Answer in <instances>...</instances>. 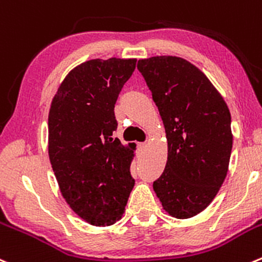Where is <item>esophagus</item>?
I'll list each match as a JSON object with an SVG mask.
<instances>
[{
  "instance_id": "34e87169",
  "label": "esophagus",
  "mask_w": 262,
  "mask_h": 262,
  "mask_svg": "<svg viewBox=\"0 0 262 262\" xmlns=\"http://www.w3.org/2000/svg\"><path fill=\"white\" fill-rule=\"evenodd\" d=\"M147 148V143L146 142H141V143H138V149L139 151H144V149Z\"/></svg>"
}]
</instances>
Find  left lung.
Instances as JSON below:
<instances>
[{
    "label": "left lung",
    "instance_id": "obj_1",
    "mask_svg": "<svg viewBox=\"0 0 262 262\" xmlns=\"http://www.w3.org/2000/svg\"><path fill=\"white\" fill-rule=\"evenodd\" d=\"M137 67L166 133V165L154 190L170 216L189 219L211 204L227 177L230 111L209 78L184 58L155 56Z\"/></svg>",
    "mask_w": 262,
    "mask_h": 262
}]
</instances>
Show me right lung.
Listing matches in <instances>:
<instances>
[{"label":"right lung","mask_w":262,"mask_h":262,"mask_svg":"<svg viewBox=\"0 0 262 262\" xmlns=\"http://www.w3.org/2000/svg\"><path fill=\"white\" fill-rule=\"evenodd\" d=\"M136 58H93L61 82L48 114V156L70 209L88 224L108 227L121 219L134 187L136 144H123L115 107Z\"/></svg>","instance_id":"1"}]
</instances>
